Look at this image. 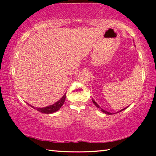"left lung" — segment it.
Instances as JSON below:
<instances>
[{
    "mask_svg": "<svg viewBox=\"0 0 156 156\" xmlns=\"http://www.w3.org/2000/svg\"><path fill=\"white\" fill-rule=\"evenodd\" d=\"M92 101H93V102H94V104L95 105H96V106L98 107V109H101V111H102V112H103V113H106V114H108V115H112V114H113V113H110V112H107V111H105V110H104L103 109H102V108L101 107H100V106H99V105H98L97 103H96V102H95L94 101V100H92ZM126 108H127V107H126V108H125V109H122V110H120V112H122V111H123V110H125V109H126Z\"/></svg>",
    "mask_w": 156,
    "mask_h": 156,
    "instance_id": "obj_1",
    "label": "left lung"
}]
</instances>
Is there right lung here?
<instances>
[{
    "instance_id": "add662e5",
    "label": "right lung",
    "mask_w": 156,
    "mask_h": 156,
    "mask_svg": "<svg viewBox=\"0 0 156 156\" xmlns=\"http://www.w3.org/2000/svg\"><path fill=\"white\" fill-rule=\"evenodd\" d=\"M65 98H66V93L65 94L64 96H63L61 98H60L58 101H57L56 102H55L54 104H53L51 105H49V106H47L45 107H34L32 105H30V107H31L34 109H35L36 110L38 111L43 113H47V114H49V113H52L57 112L58 110H59L60 109V107L62 106V105L64 104V102L65 101Z\"/></svg>"
}]
</instances>
